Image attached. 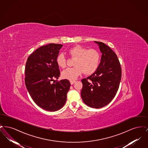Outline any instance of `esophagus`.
I'll return each instance as SVG.
<instances>
[{
  "mask_svg": "<svg viewBox=\"0 0 148 148\" xmlns=\"http://www.w3.org/2000/svg\"><path fill=\"white\" fill-rule=\"evenodd\" d=\"M71 85L73 84H74L75 83V80H71Z\"/></svg>",
  "mask_w": 148,
  "mask_h": 148,
  "instance_id": "esophagus-1",
  "label": "esophagus"
}]
</instances>
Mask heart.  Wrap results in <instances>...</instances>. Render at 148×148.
<instances>
[{
    "instance_id": "b5f03b06",
    "label": "heart",
    "mask_w": 148,
    "mask_h": 148,
    "mask_svg": "<svg viewBox=\"0 0 148 148\" xmlns=\"http://www.w3.org/2000/svg\"><path fill=\"white\" fill-rule=\"evenodd\" d=\"M70 56L75 58L74 62L75 66L66 69L62 72V77L70 80H75L84 73L85 75H90L97 69L100 60V56L97 50L87 49L81 45H76L68 51ZM59 67L66 66V60L63 54H59L56 59Z\"/></svg>"
}]
</instances>
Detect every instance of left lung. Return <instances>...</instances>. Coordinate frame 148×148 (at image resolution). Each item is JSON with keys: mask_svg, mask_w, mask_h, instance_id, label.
<instances>
[{"mask_svg": "<svg viewBox=\"0 0 148 148\" xmlns=\"http://www.w3.org/2000/svg\"><path fill=\"white\" fill-rule=\"evenodd\" d=\"M94 42L102 53L101 61L92 74L82 80L81 96L86 106L98 109L108 105L115 96L121 80V69L114 51L104 42Z\"/></svg>", "mask_w": 148, "mask_h": 148, "instance_id": "obj_1", "label": "left lung"}]
</instances>
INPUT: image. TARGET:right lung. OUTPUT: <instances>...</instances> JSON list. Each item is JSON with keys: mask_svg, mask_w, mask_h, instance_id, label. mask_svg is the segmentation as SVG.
<instances>
[{"mask_svg": "<svg viewBox=\"0 0 148 148\" xmlns=\"http://www.w3.org/2000/svg\"><path fill=\"white\" fill-rule=\"evenodd\" d=\"M63 45L49 44L39 48L29 56L25 69V83L30 95L39 107L55 112L66 100L71 83L67 79L58 82L60 75L56 59Z\"/></svg>", "mask_w": 148, "mask_h": 148, "instance_id": "1", "label": "right lung"}]
</instances>
